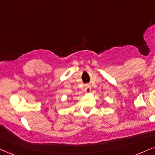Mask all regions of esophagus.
Instances as JSON below:
<instances>
[{
    "label": "esophagus",
    "instance_id": "34e87169",
    "mask_svg": "<svg viewBox=\"0 0 155 155\" xmlns=\"http://www.w3.org/2000/svg\"><path fill=\"white\" fill-rule=\"evenodd\" d=\"M84 91H85V92L86 93V94H89V93L91 92V88L90 85H88V84H86Z\"/></svg>",
    "mask_w": 155,
    "mask_h": 155
}]
</instances>
